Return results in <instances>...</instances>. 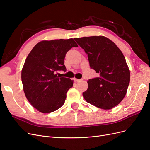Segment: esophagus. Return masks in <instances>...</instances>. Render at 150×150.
Instances as JSON below:
<instances>
[{"label":"esophagus","mask_w":150,"mask_h":150,"mask_svg":"<svg viewBox=\"0 0 150 150\" xmlns=\"http://www.w3.org/2000/svg\"><path fill=\"white\" fill-rule=\"evenodd\" d=\"M74 81H76V82H80V81H82V79H76V78H75V79H74Z\"/></svg>","instance_id":"34e87169"}]
</instances>
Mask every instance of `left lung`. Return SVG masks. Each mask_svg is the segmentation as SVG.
I'll list each match as a JSON object with an SVG mask.
<instances>
[{"label":"left lung","instance_id":"obj_1","mask_svg":"<svg viewBox=\"0 0 150 150\" xmlns=\"http://www.w3.org/2000/svg\"><path fill=\"white\" fill-rule=\"evenodd\" d=\"M88 54L90 67L99 78L88 81L83 93L88 103L110 110L125 98L130 81V71L121 50L110 39L102 35L74 38Z\"/></svg>","mask_w":150,"mask_h":150}]
</instances>
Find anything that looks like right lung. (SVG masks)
<instances>
[{
	"label": "right lung",
	"instance_id": "add662e5",
	"mask_svg": "<svg viewBox=\"0 0 150 150\" xmlns=\"http://www.w3.org/2000/svg\"><path fill=\"white\" fill-rule=\"evenodd\" d=\"M78 46L72 38L42 40L27 57L21 72L23 89L29 102L39 112H52L64 104L73 80L59 78L56 72L66 71V54Z\"/></svg>",
	"mask_w": 150,
	"mask_h": 150
}]
</instances>
